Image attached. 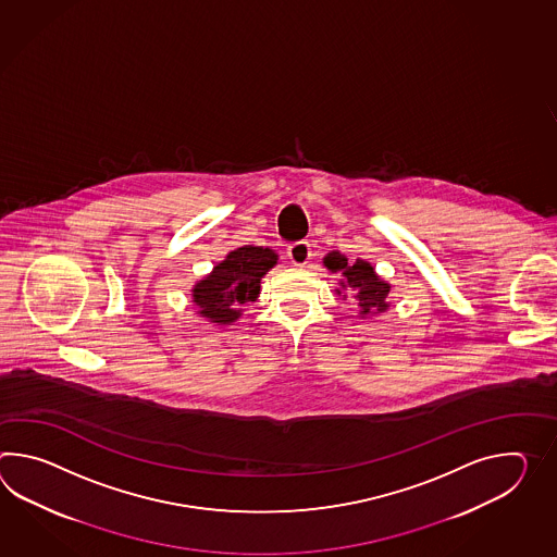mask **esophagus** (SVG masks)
<instances>
[{
  "instance_id": "esophagus-1",
  "label": "esophagus",
  "mask_w": 557,
  "mask_h": 557,
  "mask_svg": "<svg viewBox=\"0 0 557 557\" xmlns=\"http://www.w3.org/2000/svg\"><path fill=\"white\" fill-rule=\"evenodd\" d=\"M287 256H289L292 263L306 265L311 260V246H309L308 242H297V244L287 248Z\"/></svg>"
}]
</instances>
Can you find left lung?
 <instances>
[{
    "instance_id": "8db88e82",
    "label": "left lung",
    "mask_w": 557,
    "mask_h": 557,
    "mask_svg": "<svg viewBox=\"0 0 557 557\" xmlns=\"http://www.w3.org/2000/svg\"><path fill=\"white\" fill-rule=\"evenodd\" d=\"M323 265L330 272L342 275L335 294L344 296V299L347 294L354 297L358 304L359 318H373L389 309L387 296L392 292V284H387L382 275H377L370 261L358 258L354 263H349L342 251H330L327 256H323Z\"/></svg>"
}]
</instances>
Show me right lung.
Returning <instances> with one entry per match:
<instances>
[{
  "instance_id": "right-lung-1",
  "label": "right lung",
  "mask_w": 557,
  "mask_h": 557,
  "mask_svg": "<svg viewBox=\"0 0 557 557\" xmlns=\"http://www.w3.org/2000/svg\"><path fill=\"white\" fill-rule=\"evenodd\" d=\"M280 256L270 248H235L191 287V304L199 318L213 325H232L244 315L249 301L260 297L263 275L277 265Z\"/></svg>"
}]
</instances>
